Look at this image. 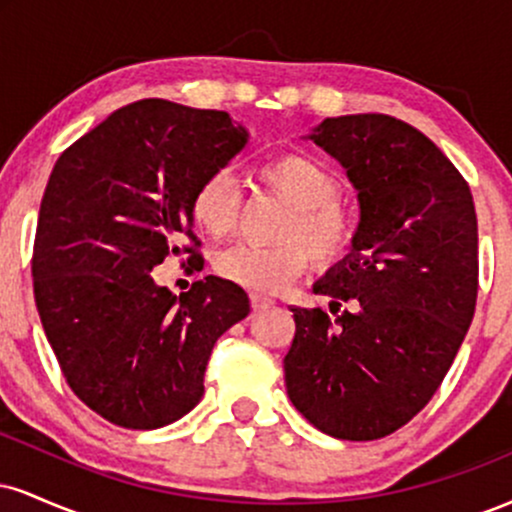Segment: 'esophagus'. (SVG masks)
Segmentation results:
<instances>
[{
  "label": "esophagus",
  "instance_id": "34e87169",
  "mask_svg": "<svg viewBox=\"0 0 512 512\" xmlns=\"http://www.w3.org/2000/svg\"><path fill=\"white\" fill-rule=\"evenodd\" d=\"M274 301L269 296H262V293H250V305H252V310H264V308H269V305H272Z\"/></svg>",
  "mask_w": 512,
  "mask_h": 512
}]
</instances>
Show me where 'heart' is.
Listing matches in <instances>:
<instances>
[{
    "label": "heart",
    "mask_w": 512,
    "mask_h": 512,
    "mask_svg": "<svg viewBox=\"0 0 512 512\" xmlns=\"http://www.w3.org/2000/svg\"><path fill=\"white\" fill-rule=\"evenodd\" d=\"M257 180L291 204L281 223L279 245L238 243L216 255L214 267L223 279L257 293H274L298 276L310 260L330 267L349 252L356 238V216L342 197L337 173L305 154H284L264 161ZM192 221L211 238H226L240 211L238 182L228 170H214L192 195Z\"/></svg>",
    "instance_id": "heart-1"
}]
</instances>
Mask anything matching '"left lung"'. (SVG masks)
I'll return each instance as SVG.
<instances>
[{"label": "left lung", "mask_w": 512, "mask_h": 512, "mask_svg": "<svg viewBox=\"0 0 512 512\" xmlns=\"http://www.w3.org/2000/svg\"><path fill=\"white\" fill-rule=\"evenodd\" d=\"M308 139L344 166L361 221L349 255L313 286L342 315L291 308L286 392L327 436L385 438L431 402L472 325L474 199L448 156L397 117H327Z\"/></svg>", "instance_id": "1"}]
</instances>
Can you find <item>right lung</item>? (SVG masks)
Masks as SVG:
<instances>
[{
    "label": "right lung",
    "instance_id": "add662e5",
    "mask_svg": "<svg viewBox=\"0 0 512 512\" xmlns=\"http://www.w3.org/2000/svg\"><path fill=\"white\" fill-rule=\"evenodd\" d=\"M245 144L248 129L223 110L144 98L52 168L33 245L35 305L74 395L110 424L149 431L195 409L216 339L250 313L248 293L219 276L180 298L151 279L168 255L199 260L192 195Z\"/></svg>",
    "mask_w": 512,
    "mask_h": 512
}]
</instances>
